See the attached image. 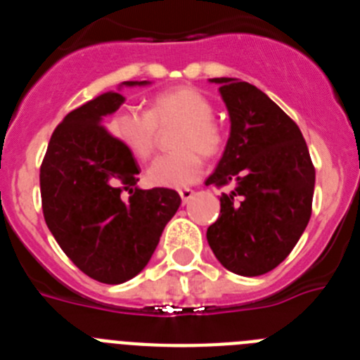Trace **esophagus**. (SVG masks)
<instances>
[{
	"label": "esophagus",
	"instance_id": "34e87169",
	"mask_svg": "<svg viewBox=\"0 0 360 360\" xmlns=\"http://www.w3.org/2000/svg\"><path fill=\"white\" fill-rule=\"evenodd\" d=\"M178 195H180V198H182L184 203H187L191 198H193V195H195V191L189 189V187H184V189L178 191Z\"/></svg>",
	"mask_w": 360,
	"mask_h": 360
}]
</instances>
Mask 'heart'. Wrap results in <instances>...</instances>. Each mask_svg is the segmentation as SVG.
Masks as SVG:
<instances>
[{"label": "heart", "mask_w": 360, "mask_h": 360, "mask_svg": "<svg viewBox=\"0 0 360 360\" xmlns=\"http://www.w3.org/2000/svg\"><path fill=\"white\" fill-rule=\"evenodd\" d=\"M212 104L202 91L178 86L157 94L148 113L122 108L111 120V133L139 160H148L157 148L158 128L180 124L173 139L178 151L158 157L149 165L148 180L158 187H184L196 182L203 171V157L214 158L224 151L227 135L212 119Z\"/></svg>", "instance_id": "obj_1"}]
</instances>
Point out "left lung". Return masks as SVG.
Listing matches in <instances>:
<instances>
[{
    "instance_id": "8db88e82",
    "label": "left lung",
    "mask_w": 360,
    "mask_h": 360,
    "mask_svg": "<svg viewBox=\"0 0 360 360\" xmlns=\"http://www.w3.org/2000/svg\"><path fill=\"white\" fill-rule=\"evenodd\" d=\"M231 115V136L207 186H231L207 229L218 262L262 276L292 252L311 216L316 167L297 124L249 82L216 77Z\"/></svg>"
}]
</instances>
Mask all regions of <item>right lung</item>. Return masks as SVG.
Instances as JSON below:
<instances>
[{
  "mask_svg": "<svg viewBox=\"0 0 360 360\" xmlns=\"http://www.w3.org/2000/svg\"><path fill=\"white\" fill-rule=\"evenodd\" d=\"M122 103L110 91L70 111L53 129L39 169L50 232L73 265L108 285L128 281L148 265L182 202L167 187H136L135 157L103 124Z\"/></svg>",
  "mask_w": 360,
  "mask_h": 360,
  "instance_id": "right-lung-1",
  "label": "right lung"
}]
</instances>
